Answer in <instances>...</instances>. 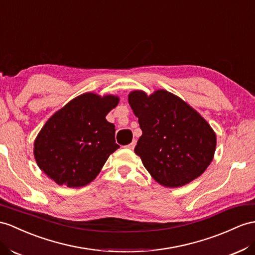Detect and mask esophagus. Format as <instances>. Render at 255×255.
Instances as JSON below:
<instances>
[{
    "instance_id": "obj_1",
    "label": "esophagus",
    "mask_w": 255,
    "mask_h": 255,
    "mask_svg": "<svg viewBox=\"0 0 255 255\" xmlns=\"http://www.w3.org/2000/svg\"><path fill=\"white\" fill-rule=\"evenodd\" d=\"M135 144H136V142H135V140H134V141H132L131 143H130V144H128L126 147L129 148V149H133L134 146H135Z\"/></svg>"
}]
</instances>
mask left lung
<instances>
[{
    "instance_id": "1",
    "label": "left lung",
    "mask_w": 255,
    "mask_h": 255,
    "mask_svg": "<svg viewBox=\"0 0 255 255\" xmlns=\"http://www.w3.org/2000/svg\"><path fill=\"white\" fill-rule=\"evenodd\" d=\"M128 102L142 130L134 153L157 183L180 187L205 172L213 159L217 135L197 111L164 89L149 96L133 90Z\"/></svg>"
}]
</instances>
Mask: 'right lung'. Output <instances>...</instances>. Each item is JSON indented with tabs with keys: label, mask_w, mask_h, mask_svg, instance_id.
<instances>
[{
	"label": "right lung",
	"mask_w": 255,
	"mask_h": 255,
	"mask_svg": "<svg viewBox=\"0 0 255 255\" xmlns=\"http://www.w3.org/2000/svg\"><path fill=\"white\" fill-rule=\"evenodd\" d=\"M120 102L114 95L86 93L50 116L34 141L37 166L58 185L82 187L94 181L120 147L106 116Z\"/></svg>",
	"instance_id": "obj_1"
}]
</instances>
